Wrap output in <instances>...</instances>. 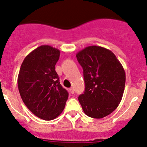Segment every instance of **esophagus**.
<instances>
[{
  "label": "esophagus",
  "mask_w": 147,
  "mask_h": 147,
  "mask_svg": "<svg viewBox=\"0 0 147 147\" xmlns=\"http://www.w3.org/2000/svg\"><path fill=\"white\" fill-rule=\"evenodd\" d=\"M69 91H70V92L72 93V94H73L74 93H75V91H74V88H73V87H71V88H69Z\"/></svg>",
  "instance_id": "obj_1"
}]
</instances>
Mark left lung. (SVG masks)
<instances>
[{
	"instance_id": "obj_1",
	"label": "left lung",
	"mask_w": 147,
	"mask_h": 147,
	"mask_svg": "<svg viewBox=\"0 0 147 147\" xmlns=\"http://www.w3.org/2000/svg\"><path fill=\"white\" fill-rule=\"evenodd\" d=\"M77 59L83 68L85 90L78 97L84 114L101 119L119 106L125 87L124 67L111 50L100 46L86 47Z\"/></svg>"
}]
</instances>
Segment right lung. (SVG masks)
I'll use <instances>...</instances> for the list:
<instances>
[{
    "instance_id": "1",
    "label": "right lung",
    "mask_w": 147,
    "mask_h": 147,
    "mask_svg": "<svg viewBox=\"0 0 147 147\" xmlns=\"http://www.w3.org/2000/svg\"><path fill=\"white\" fill-rule=\"evenodd\" d=\"M60 55V50L52 46L37 47L25 57L18 77L25 105L35 116L47 121L62 113L68 99L55 68Z\"/></svg>"
}]
</instances>
